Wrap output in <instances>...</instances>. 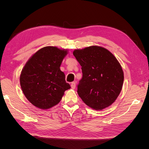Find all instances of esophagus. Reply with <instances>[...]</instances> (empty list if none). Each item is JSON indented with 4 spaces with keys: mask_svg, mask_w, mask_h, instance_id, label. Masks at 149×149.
I'll use <instances>...</instances> for the list:
<instances>
[{
    "mask_svg": "<svg viewBox=\"0 0 149 149\" xmlns=\"http://www.w3.org/2000/svg\"><path fill=\"white\" fill-rule=\"evenodd\" d=\"M71 88L73 89H75V88H76V83H75V82H73V83H71Z\"/></svg>",
    "mask_w": 149,
    "mask_h": 149,
    "instance_id": "34e87169",
    "label": "esophagus"
}]
</instances>
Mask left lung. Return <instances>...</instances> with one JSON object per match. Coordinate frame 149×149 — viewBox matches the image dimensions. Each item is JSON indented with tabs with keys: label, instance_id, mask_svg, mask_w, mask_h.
<instances>
[{
	"label": "left lung",
	"instance_id": "left-lung-1",
	"mask_svg": "<svg viewBox=\"0 0 149 149\" xmlns=\"http://www.w3.org/2000/svg\"><path fill=\"white\" fill-rule=\"evenodd\" d=\"M73 55L83 73L78 85L79 96L95 110L111 106L119 95L124 82L123 71L116 58L98 46L75 49Z\"/></svg>",
	"mask_w": 149,
	"mask_h": 149
}]
</instances>
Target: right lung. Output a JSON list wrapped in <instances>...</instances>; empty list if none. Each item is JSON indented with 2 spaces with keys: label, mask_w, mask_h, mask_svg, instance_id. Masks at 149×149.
<instances>
[{
  "label": "right lung",
  "mask_w": 149,
  "mask_h": 149,
  "mask_svg": "<svg viewBox=\"0 0 149 149\" xmlns=\"http://www.w3.org/2000/svg\"><path fill=\"white\" fill-rule=\"evenodd\" d=\"M66 49L45 47L39 49L22 69L20 83L26 99L35 107L48 109L60 102L70 85L60 65Z\"/></svg>",
  "instance_id": "1"
}]
</instances>
